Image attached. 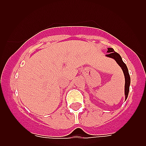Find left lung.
Segmentation results:
<instances>
[{
  "mask_svg": "<svg viewBox=\"0 0 146 146\" xmlns=\"http://www.w3.org/2000/svg\"><path fill=\"white\" fill-rule=\"evenodd\" d=\"M108 54L106 55L107 57L111 58L114 59L115 61H116L117 64L120 66V67L121 68L122 71L123 72V74H124L125 77V86H124V94H125V99H127L128 97L129 91V86H130V82H131V80H130V76L129 74L128 68L126 66V64H124V62L123 61L122 58H121V55L118 53H117L116 52H115L114 50L111 47H108V51H107Z\"/></svg>",
  "mask_w": 146,
  "mask_h": 146,
  "instance_id": "1",
  "label": "left lung"
}]
</instances>
